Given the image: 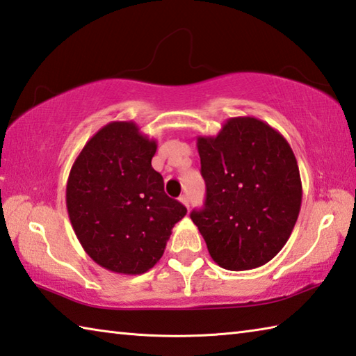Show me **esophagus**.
Segmentation results:
<instances>
[{
	"instance_id": "esophagus-1",
	"label": "esophagus",
	"mask_w": 356,
	"mask_h": 356,
	"mask_svg": "<svg viewBox=\"0 0 356 356\" xmlns=\"http://www.w3.org/2000/svg\"><path fill=\"white\" fill-rule=\"evenodd\" d=\"M179 199H180V202H182L185 207H190V199H188V196H186V195H182V196H180Z\"/></svg>"
}]
</instances>
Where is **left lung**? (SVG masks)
Returning a JSON list of instances; mask_svg holds the SVG:
<instances>
[{
  "label": "left lung",
  "mask_w": 356,
  "mask_h": 356,
  "mask_svg": "<svg viewBox=\"0 0 356 356\" xmlns=\"http://www.w3.org/2000/svg\"><path fill=\"white\" fill-rule=\"evenodd\" d=\"M207 196L191 219L213 261L229 270L263 266L293 232L302 180L285 137L254 116L229 118L216 137H197Z\"/></svg>",
  "instance_id": "8db88e82"
}]
</instances>
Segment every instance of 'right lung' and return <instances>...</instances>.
<instances>
[{
    "instance_id": "obj_1",
    "label": "right lung",
    "mask_w": 356,
    "mask_h": 356,
    "mask_svg": "<svg viewBox=\"0 0 356 356\" xmlns=\"http://www.w3.org/2000/svg\"><path fill=\"white\" fill-rule=\"evenodd\" d=\"M157 141L134 121L99 129L71 166L67 210L83 250L111 273L137 275L163 255L174 224L186 215L166 196L151 160Z\"/></svg>"
}]
</instances>
